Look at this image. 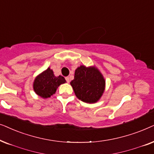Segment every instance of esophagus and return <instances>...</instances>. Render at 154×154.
<instances>
[{"instance_id":"esophagus-1","label":"esophagus","mask_w":154,"mask_h":154,"mask_svg":"<svg viewBox=\"0 0 154 154\" xmlns=\"http://www.w3.org/2000/svg\"><path fill=\"white\" fill-rule=\"evenodd\" d=\"M65 79H66V81H67V83L69 82V77H65Z\"/></svg>"}]
</instances>
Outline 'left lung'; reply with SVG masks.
I'll use <instances>...</instances> for the list:
<instances>
[{
	"instance_id": "left-lung-1",
	"label": "left lung",
	"mask_w": 154,
	"mask_h": 154,
	"mask_svg": "<svg viewBox=\"0 0 154 154\" xmlns=\"http://www.w3.org/2000/svg\"><path fill=\"white\" fill-rule=\"evenodd\" d=\"M105 79L97 69L81 65L75 70V78L70 85L76 96L88 103H96L105 89Z\"/></svg>"
}]
</instances>
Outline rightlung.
Listing matches in <instances>:
<instances>
[{"mask_svg":"<svg viewBox=\"0 0 154 154\" xmlns=\"http://www.w3.org/2000/svg\"><path fill=\"white\" fill-rule=\"evenodd\" d=\"M66 82L63 76L56 77L52 69L48 68L36 77L34 82V90L42 98L51 97L56 93L57 88Z\"/></svg>","mask_w":154,"mask_h":154,"instance_id":"obj_1","label":"right lung"}]
</instances>
